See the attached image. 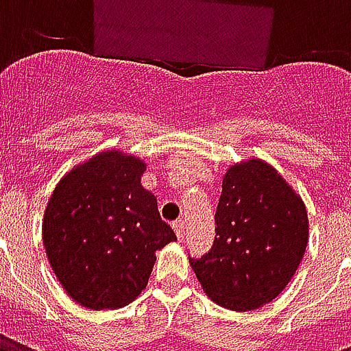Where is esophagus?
I'll use <instances>...</instances> for the list:
<instances>
[{"label":"esophagus","instance_id":"34e87169","mask_svg":"<svg viewBox=\"0 0 351 351\" xmlns=\"http://www.w3.org/2000/svg\"><path fill=\"white\" fill-rule=\"evenodd\" d=\"M184 220H176L173 221V229H175V233H176V239L178 241H184V235H186V231H184Z\"/></svg>","mask_w":351,"mask_h":351}]
</instances>
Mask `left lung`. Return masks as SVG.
Here are the masks:
<instances>
[{
  "label": "left lung",
  "mask_w": 351,
  "mask_h": 351,
  "mask_svg": "<svg viewBox=\"0 0 351 351\" xmlns=\"http://www.w3.org/2000/svg\"><path fill=\"white\" fill-rule=\"evenodd\" d=\"M208 254L190 258L205 293L223 308L248 312L276 299L308 244L301 195L258 158L228 169Z\"/></svg>",
  "instance_id": "obj_1"
}]
</instances>
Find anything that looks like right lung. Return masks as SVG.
<instances>
[{
  "label": "right lung",
  "mask_w": 351,
  "mask_h": 351,
  "mask_svg": "<svg viewBox=\"0 0 351 351\" xmlns=\"http://www.w3.org/2000/svg\"><path fill=\"white\" fill-rule=\"evenodd\" d=\"M145 169L131 154L105 150L71 169L50 195L45 250L58 282L86 308H122L138 297L156 252L176 241L141 184Z\"/></svg>",
  "instance_id": "right-lung-1"
}]
</instances>
